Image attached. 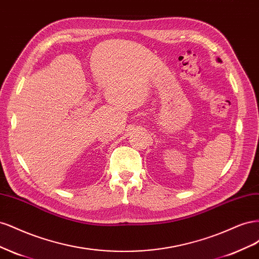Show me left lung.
I'll use <instances>...</instances> for the list:
<instances>
[{
    "instance_id": "obj_1",
    "label": "left lung",
    "mask_w": 259,
    "mask_h": 259,
    "mask_svg": "<svg viewBox=\"0 0 259 259\" xmlns=\"http://www.w3.org/2000/svg\"><path fill=\"white\" fill-rule=\"evenodd\" d=\"M217 60H218V61H219V62H221V61H222V60H221V59H219V58H218V59H217Z\"/></svg>"
}]
</instances>
